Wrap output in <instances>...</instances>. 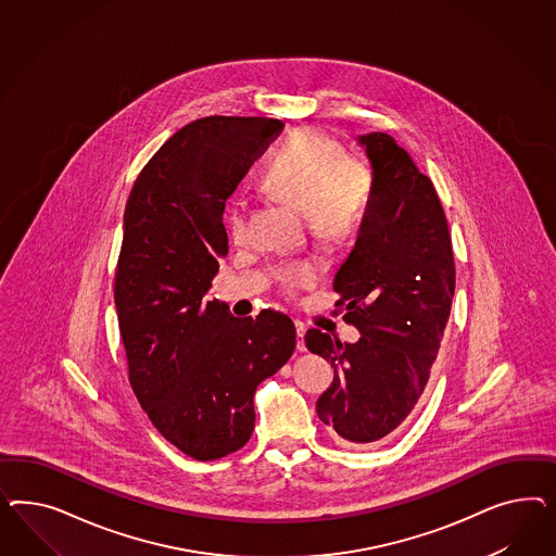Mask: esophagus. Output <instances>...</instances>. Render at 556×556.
I'll return each instance as SVG.
<instances>
[{"instance_id":"esophagus-1","label":"esophagus","mask_w":556,"mask_h":556,"mask_svg":"<svg viewBox=\"0 0 556 556\" xmlns=\"http://www.w3.org/2000/svg\"><path fill=\"white\" fill-rule=\"evenodd\" d=\"M305 324L303 321H295V332H298V351L303 353L305 351V342H303V337H305Z\"/></svg>"}]
</instances>
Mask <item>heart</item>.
<instances>
[{
    "label": "heart",
    "instance_id": "b5f03b06",
    "mask_svg": "<svg viewBox=\"0 0 556 556\" xmlns=\"http://www.w3.org/2000/svg\"><path fill=\"white\" fill-rule=\"evenodd\" d=\"M263 187L307 214L312 235L334 242L351 235L361 218L370 187L369 163L358 154H344L337 138L316 128H302L289 136L273 159ZM228 230L236 242L249 232V212L236 202L228 212ZM318 269L312 263H289L277 270L286 293L314 286Z\"/></svg>",
    "mask_w": 556,
    "mask_h": 556
}]
</instances>
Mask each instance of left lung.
<instances>
[{
	"mask_svg": "<svg viewBox=\"0 0 556 556\" xmlns=\"http://www.w3.org/2000/svg\"><path fill=\"white\" fill-rule=\"evenodd\" d=\"M372 186L354 249L334 277L338 307L361 338L318 328L305 346L334 367L316 404L346 444L391 434L418 404L437 361L455 295V256L432 181L386 132L361 136Z\"/></svg>",
	"mask_w": 556,
	"mask_h": 556,
	"instance_id": "1",
	"label": "left lung"
}]
</instances>
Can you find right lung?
Instances as JSON below:
<instances>
[{"label":"right lung","instance_id":"1","mask_svg":"<svg viewBox=\"0 0 556 556\" xmlns=\"http://www.w3.org/2000/svg\"><path fill=\"white\" fill-rule=\"evenodd\" d=\"M283 130L273 118L207 116L177 130L136 177L124 210L114 302L128 379L154 428L216 460L254 428V391L295 351V326L210 300L228 253L226 200Z\"/></svg>","mask_w":556,"mask_h":556}]
</instances>
